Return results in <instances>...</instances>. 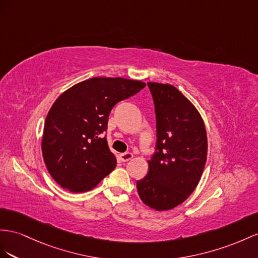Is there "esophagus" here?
I'll return each mask as SVG.
<instances>
[{
  "instance_id": "34e87169",
  "label": "esophagus",
  "mask_w": 258,
  "mask_h": 258,
  "mask_svg": "<svg viewBox=\"0 0 258 258\" xmlns=\"http://www.w3.org/2000/svg\"><path fill=\"white\" fill-rule=\"evenodd\" d=\"M132 158H133V154H132V153H124V154L120 155V159H121L122 162L130 161Z\"/></svg>"
}]
</instances>
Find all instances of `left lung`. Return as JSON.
Returning <instances> with one entry per match:
<instances>
[{"mask_svg":"<svg viewBox=\"0 0 258 258\" xmlns=\"http://www.w3.org/2000/svg\"><path fill=\"white\" fill-rule=\"evenodd\" d=\"M157 118V151L148 174L137 181L142 202L157 211L187 200L200 182L207 159V133L195 105L170 84L149 82Z\"/></svg>","mask_w":258,"mask_h":258,"instance_id":"1","label":"left lung"}]
</instances>
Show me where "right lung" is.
Here are the masks:
<instances>
[{
	"label": "right lung",
	"instance_id": "right-lung-1",
	"mask_svg": "<svg viewBox=\"0 0 258 258\" xmlns=\"http://www.w3.org/2000/svg\"><path fill=\"white\" fill-rule=\"evenodd\" d=\"M145 86L122 77H92L57 97L45 117L41 149L58 185L73 193L87 192L114 170L116 157L102 137L110 111Z\"/></svg>",
	"mask_w": 258,
	"mask_h": 258
}]
</instances>
